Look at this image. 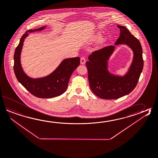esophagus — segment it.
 <instances>
[{
	"label": "esophagus",
	"instance_id": "esophagus-1",
	"mask_svg": "<svg viewBox=\"0 0 158 158\" xmlns=\"http://www.w3.org/2000/svg\"><path fill=\"white\" fill-rule=\"evenodd\" d=\"M85 63V58L84 57H82L81 58V64H84Z\"/></svg>",
	"mask_w": 158,
	"mask_h": 158
}]
</instances>
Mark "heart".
Returning <instances> with one entry per match:
<instances>
[{"mask_svg":"<svg viewBox=\"0 0 158 158\" xmlns=\"http://www.w3.org/2000/svg\"><path fill=\"white\" fill-rule=\"evenodd\" d=\"M100 35H98V36H97V38H100Z\"/></svg>","mask_w":158,"mask_h":158,"instance_id":"1","label":"heart"}]
</instances>
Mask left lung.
Returning <instances> with one entry per match:
<instances>
[{"label": "left lung", "mask_w": 158, "mask_h": 158, "mask_svg": "<svg viewBox=\"0 0 158 158\" xmlns=\"http://www.w3.org/2000/svg\"><path fill=\"white\" fill-rule=\"evenodd\" d=\"M117 26L120 34L115 44H126L133 52L132 64L125 75H114L107 69L108 60L115 49L114 45L92 52L86 62L90 89L97 96L105 100L118 99L130 94L136 87L143 67L139 41L125 26Z\"/></svg>", "instance_id": "8db88e82"}]
</instances>
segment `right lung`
I'll list each match as a JSON object with an SVG mask.
<instances>
[{"label":"right lung","mask_w":158,"mask_h":158,"mask_svg":"<svg viewBox=\"0 0 158 158\" xmlns=\"http://www.w3.org/2000/svg\"><path fill=\"white\" fill-rule=\"evenodd\" d=\"M45 27L30 30L22 36L15 52L13 69L17 79L30 94L39 98H50L59 96L66 91L71 74L80 64V58L64 59L55 71L47 77L36 79L28 77L23 70L20 62L24 40L29 35V32L41 31Z\"/></svg>","instance_id":"1"}]
</instances>
